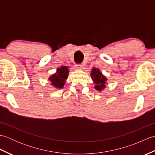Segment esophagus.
Segmentation results:
<instances>
[{"instance_id":"obj_1","label":"esophagus","mask_w":155,"mask_h":155,"mask_svg":"<svg viewBox=\"0 0 155 155\" xmlns=\"http://www.w3.org/2000/svg\"><path fill=\"white\" fill-rule=\"evenodd\" d=\"M76 67H77V68L78 69V70H83L84 68V65L83 64H78L76 65Z\"/></svg>"}]
</instances>
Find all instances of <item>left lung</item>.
<instances>
[{
    "label": "left lung",
    "instance_id": "8db88e82",
    "mask_svg": "<svg viewBox=\"0 0 155 155\" xmlns=\"http://www.w3.org/2000/svg\"><path fill=\"white\" fill-rule=\"evenodd\" d=\"M91 78L93 81V83L95 84V89L98 91H102L106 88L107 78L98 68H93L91 72Z\"/></svg>",
    "mask_w": 155,
    "mask_h": 155
}]
</instances>
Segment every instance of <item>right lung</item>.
Here are the masks:
<instances>
[{
  "instance_id": "1",
  "label": "right lung",
  "mask_w": 155,
  "mask_h": 155,
  "mask_svg": "<svg viewBox=\"0 0 155 155\" xmlns=\"http://www.w3.org/2000/svg\"><path fill=\"white\" fill-rule=\"evenodd\" d=\"M69 70L67 66H61L57 69V72L54 74L49 77L48 80L51 84L57 88H62L68 77Z\"/></svg>"
}]
</instances>
